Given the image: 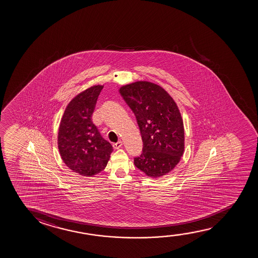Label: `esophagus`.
<instances>
[{
  "mask_svg": "<svg viewBox=\"0 0 258 258\" xmlns=\"http://www.w3.org/2000/svg\"><path fill=\"white\" fill-rule=\"evenodd\" d=\"M121 146H122V142L121 141H119L116 144H113V149H115V150L121 148Z\"/></svg>",
  "mask_w": 258,
  "mask_h": 258,
  "instance_id": "34e87169",
  "label": "esophagus"
}]
</instances>
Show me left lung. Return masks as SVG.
<instances>
[{
  "mask_svg": "<svg viewBox=\"0 0 258 258\" xmlns=\"http://www.w3.org/2000/svg\"><path fill=\"white\" fill-rule=\"evenodd\" d=\"M119 92L136 115L144 143L135 166L153 179L169 173L185 149L183 120L174 99L148 81L122 85Z\"/></svg>",
  "mask_w": 258,
  "mask_h": 258,
  "instance_id": "8db88e82",
  "label": "left lung"
}]
</instances>
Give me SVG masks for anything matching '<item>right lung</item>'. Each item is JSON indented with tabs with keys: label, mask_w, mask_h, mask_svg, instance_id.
<instances>
[{
	"label": "right lung",
	"mask_w": 258,
	"mask_h": 258,
	"mask_svg": "<svg viewBox=\"0 0 258 258\" xmlns=\"http://www.w3.org/2000/svg\"><path fill=\"white\" fill-rule=\"evenodd\" d=\"M104 85L91 86L68 104L60 119L57 145L65 165L82 176H94L105 169L113 147L100 136L92 115Z\"/></svg>",
	"instance_id": "right-lung-1"
}]
</instances>
